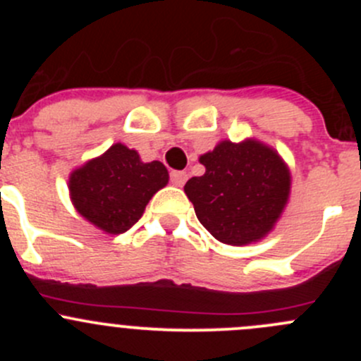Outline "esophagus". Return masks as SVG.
Instances as JSON below:
<instances>
[{"instance_id":"1","label":"esophagus","mask_w":361,"mask_h":361,"mask_svg":"<svg viewBox=\"0 0 361 361\" xmlns=\"http://www.w3.org/2000/svg\"><path fill=\"white\" fill-rule=\"evenodd\" d=\"M187 176L188 174L185 173V171H171V174H169L171 183H173L174 187H183L185 181H187Z\"/></svg>"}]
</instances>
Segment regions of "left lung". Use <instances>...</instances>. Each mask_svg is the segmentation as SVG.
<instances>
[{
	"label": "left lung",
	"mask_w": 361,
	"mask_h": 361,
	"mask_svg": "<svg viewBox=\"0 0 361 361\" xmlns=\"http://www.w3.org/2000/svg\"><path fill=\"white\" fill-rule=\"evenodd\" d=\"M202 176L185 185L199 221L225 245L262 239L288 201L290 173L274 150L258 141H224L202 155Z\"/></svg>",
	"instance_id": "left-lung-1"
}]
</instances>
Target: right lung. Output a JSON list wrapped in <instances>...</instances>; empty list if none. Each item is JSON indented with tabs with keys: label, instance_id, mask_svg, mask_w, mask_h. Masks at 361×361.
Returning a JSON list of instances; mask_svg holds the SVG:
<instances>
[{
	"label": "right lung",
	"instance_id": "add662e5",
	"mask_svg": "<svg viewBox=\"0 0 361 361\" xmlns=\"http://www.w3.org/2000/svg\"><path fill=\"white\" fill-rule=\"evenodd\" d=\"M167 180L162 162H141L136 150L116 143L71 174L69 192L83 218L108 234H122L140 220Z\"/></svg>",
	"mask_w": 361,
	"mask_h": 361
}]
</instances>
